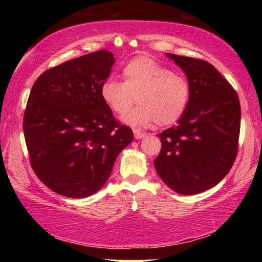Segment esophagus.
Masks as SVG:
<instances>
[{"label": "esophagus", "instance_id": "esophagus-1", "mask_svg": "<svg viewBox=\"0 0 262 262\" xmlns=\"http://www.w3.org/2000/svg\"><path fill=\"white\" fill-rule=\"evenodd\" d=\"M133 132H134V136H135V139H137V140L143 139V137H144L145 135H147V134H145V133L140 132L139 129H134Z\"/></svg>", "mask_w": 262, "mask_h": 262}]
</instances>
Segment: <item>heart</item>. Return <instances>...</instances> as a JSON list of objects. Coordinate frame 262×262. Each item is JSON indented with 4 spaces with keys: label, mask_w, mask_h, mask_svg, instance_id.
<instances>
[{
    "label": "heart",
    "mask_w": 262,
    "mask_h": 262,
    "mask_svg": "<svg viewBox=\"0 0 262 262\" xmlns=\"http://www.w3.org/2000/svg\"><path fill=\"white\" fill-rule=\"evenodd\" d=\"M123 82L107 78L101 84L104 103L117 114H125L135 103L139 106L128 112L122 121L143 127L157 122L159 126L174 123L187 108L190 83L181 74L159 63L152 57L140 55L122 68Z\"/></svg>",
    "instance_id": "b5f03b06"
}]
</instances>
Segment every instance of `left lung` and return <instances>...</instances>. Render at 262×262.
Instances as JSON below:
<instances>
[{
  "label": "left lung",
  "mask_w": 262,
  "mask_h": 262,
  "mask_svg": "<svg viewBox=\"0 0 262 262\" xmlns=\"http://www.w3.org/2000/svg\"><path fill=\"white\" fill-rule=\"evenodd\" d=\"M190 83V99L178 125L157 135L162 149L154 164L168 187L194 195L229 173L238 152L241 104L237 92L209 62L166 53Z\"/></svg>",
  "instance_id": "8db88e82"
}]
</instances>
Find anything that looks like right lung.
<instances>
[{"label": "right lung", "mask_w": 262, "mask_h": 262, "mask_svg": "<svg viewBox=\"0 0 262 262\" xmlns=\"http://www.w3.org/2000/svg\"><path fill=\"white\" fill-rule=\"evenodd\" d=\"M114 56L97 51L43 72L26 105L23 130L34 173L53 192L83 199L103 187L134 139L104 103Z\"/></svg>", "instance_id": "right-lung-1"}]
</instances>
